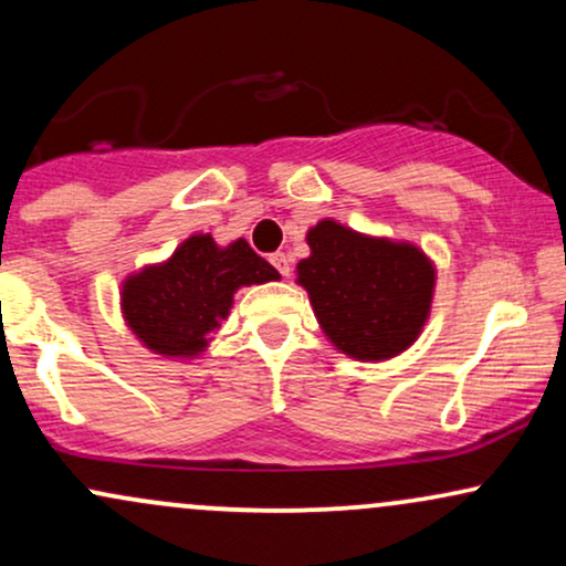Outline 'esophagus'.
<instances>
[{"mask_svg":"<svg viewBox=\"0 0 566 566\" xmlns=\"http://www.w3.org/2000/svg\"><path fill=\"white\" fill-rule=\"evenodd\" d=\"M271 263H274V269L279 271L282 276H290V258L284 255V252H274V255L269 258Z\"/></svg>","mask_w":566,"mask_h":566,"instance_id":"obj_1","label":"esophagus"}]
</instances>
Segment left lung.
I'll use <instances>...</instances> for the list:
<instances>
[{
	"mask_svg": "<svg viewBox=\"0 0 566 566\" xmlns=\"http://www.w3.org/2000/svg\"><path fill=\"white\" fill-rule=\"evenodd\" d=\"M297 263L324 335L343 354L382 361L418 340L431 314L433 263L415 244L365 237L335 220L308 231Z\"/></svg>",
	"mask_w": 566,
	"mask_h": 566,
	"instance_id": "8db88e82",
	"label": "left lung"
}]
</instances>
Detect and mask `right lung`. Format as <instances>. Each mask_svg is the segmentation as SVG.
Here are the masks:
<instances>
[{"instance_id": "right-lung-1", "label": "right lung", "mask_w": 566, "mask_h": 566, "mask_svg": "<svg viewBox=\"0 0 566 566\" xmlns=\"http://www.w3.org/2000/svg\"><path fill=\"white\" fill-rule=\"evenodd\" d=\"M276 279L274 265L244 239L218 247L210 233H193L170 261L127 276L122 284V314L154 354L193 359L229 316L233 292Z\"/></svg>"}]
</instances>
